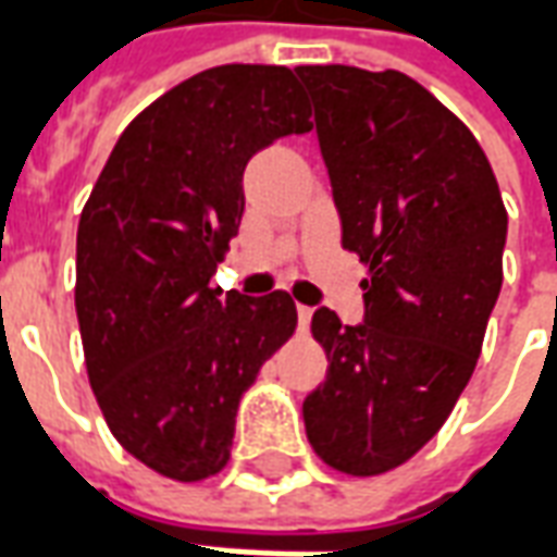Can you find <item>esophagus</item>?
Here are the masks:
<instances>
[{"instance_id":"esophagus-1","label":"esophagus","mask_w":557,"mask_h":557,"mask_svg":"<svg viewBox=\"0 0 557 557\" xmlns=\"http://www.w3.org/2000/svg\"><path fill=\"white\" fill-rule=\"evenodd\" d=\"M310 319H313V307H304V304H298V327H301V331L310 327Z\"/></svg>"}]
</instances>
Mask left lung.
I'll list each match as a JSON object with an SVG mask.
<instances>
[{
    "label": "left lung",
    "mask_w": 557,
    "mask_h": 557,
    "mask_svg": "<svg viewBox=\"0 0 557 557\" xmlns=\"http://www.w3.org/2000/svg\"><path fill=\"white\" fill-rule=\"evenodd\" d=\"M343 247L370 265L363 322L327 307V375L304 426L327 466L370 478L442 430L502 292L507 211L474 134L399 71L304 65Z\"/></svg>",
    "instance_id": "1"
}]
</instances>
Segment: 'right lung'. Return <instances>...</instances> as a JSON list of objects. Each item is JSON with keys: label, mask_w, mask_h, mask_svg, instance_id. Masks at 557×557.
Returning <instances> with one entry per match:
<instances>
[{"label": "right lung", "mask_w": 557, "mask_h": 557, "mask_svg": "<svg viewBox=\"0 0 557 557\" xmlns=\"http://www.w3.org/2000/svg\"><path fill=\"white\" fill-rule=\"evenodd\" d=\"M310 127L289 67H208L125 127L79 214L91 391L115 442L163 478L230 462L242 394L298 325L286 292L208 283L242 223L247 160Z\"/></svg>", "instance_id": "right-lung-1"}]
</instances>
